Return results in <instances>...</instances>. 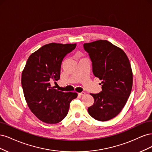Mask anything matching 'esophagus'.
Wrapping results in <instances>:
<instances>
[{
	"label": "esophagus",
	"instance_id": "obj_1",
	"mask_svg": "<svg viewBox=\"0 0 152 152\" xmlns=\"http://www.w3.org/2000/svg\"><path fill=\"white\" fill-rule=\"evenodd\" d=\"M79 94L83 96V95H85V94H86V93H85V92H81V93H79Z\"/></svg>",
	"mask_w": 152,
	"mask_h": 152
}]
</instances>
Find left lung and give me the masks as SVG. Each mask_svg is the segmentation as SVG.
Wrapping results in <instances>:
<instances>
[{
    "label": "left lung",
    "mask_w": 152,
    "mask_h": 152,
    "mask_svg": "<svg viewBox=\"0 0 152 152\" xmlns=\"http://www.w3.org/2000/svg\"><path fill=\"white\" fill-rule=\"evenodd\" d=\"M93 72L102 80V91L91 94L94 104L88 113L99 121L110 120L121 112L129 97L132 87V72L129 60L124 50L106 40L86 43Z\"/></svg>",
    "instance_id": "left-lung-1"
}]
</instances>
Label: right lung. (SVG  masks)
Listing matches in <instances>:
<instances>
[{"mask_svg": "<svg viewBox=\"0 0 152 152\" xmlns=\"http://www.w3.org/2000/svg\"><path fill=\"white\" fill-rule=\"evenodd\" d=\"M76 44H45L32 53L22 72L21 85L29 108L39 120L56 124L65 118L77 93L56 89L50 83L60 79L61 65Z\"/></svg>", "mask_w": 152, "mask_h": 152, "instance_id": "obj_1", "label": "right lung"}]
</instances>
